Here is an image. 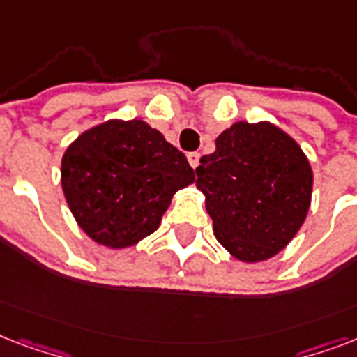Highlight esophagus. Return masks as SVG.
<instances>
[{
  "mask_svg": "<svg viewBox=\"0 0 357 357\" xmlns=\"http://www.w3.org/2000/svg\"><path fill=\"white\" fill-rule=\"evenodd\" d=\"M199 158H201V154H199V153H190V154H188V162H190V165H192L193 169L197 167Z\"/></svg>",
  "mask_w": 357,
  "mask_h": 357,
  "instance_id": "34e87169",
  "label": "esophagus"
}]
</instances>
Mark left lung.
I'll return each mask as SVG.
<instances>
[{
    "mask_svg": "<svg viewBox=\"0 0 357 357\" xmlns=\"http://www.w3.org/2000/svg\"><path fill=\"white\" fill-rule=\"evenodd\" d=\"M218 242L242 262L283 250L305 222L313 171L296 141L273 124L234 123L195 169Z\"/></svg>",
    "mask_w": 357,
    "mask_h": 357,
    "instance_id": "8db88e82",
    "label": "left lung"
}]
</instances>
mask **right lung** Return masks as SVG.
I'll return each instance as SVG.
<instances>
[{
  "mask_svg": "<svg viewBox=\"0 0 357 357\" xmlns=\"http://www.w3.org/2000/svg\"><path fill=\"white\" fill-rule=\"evenodd\" d=\"M195 181L186 156L145 121H107L68 145L61 186L96 244L121 250L160 227L178 190Z\"/></svg>",
  "mask_w": 357,
  "mask_h": 357,
  "instance_id": "add662e5",
  "label": "right lung"
}]
</instances>
